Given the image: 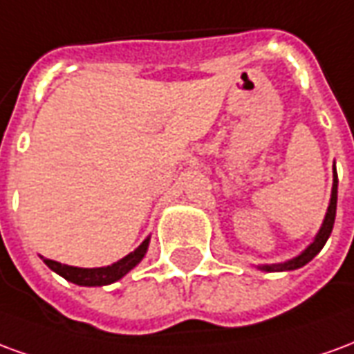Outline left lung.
I'll list each match as a JSON object with an SVG mask.
<instances>
[{"mask_svg": "<svg viewBox=\"0 0 354 354\" xmlns=\"http://www.w3.org/2000/svg\"><path fill=\"white\" fill-rule=\"evenodd\" d=\"M335 207H337V172H335V162H334V184H332V197H330V205H328V212L324 216V222L320 225V231L317 233V237L313 241L311 245L305 248L304 252L292 258V260L284 261V263H273V266H260V269L263 271H294V269H299L304 267L305 263L317 256V254L322 250V246L326 245L330 233L334 230V220H335Z\"/></svg>", "mask_w": 354, "mask_h": 354, "instance_id": "8db88e82", "label": "left lung"}]
</instances>
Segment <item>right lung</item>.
Returning <instances> with one entry per match:
<instances>
[{
  "mask_svg": "<svg viewBox=\"0 0 354 354\" xmlns=\"http://www.w3.org/2000/svg\"><path fill=\"white\" fill-rule=\"evenodd\" d=\"M147 246H149V237L142 243V245L131 252L129 256H124L123 260L115 261L108 267H93V269H85V267H72L64 266V263H58L55 260H47L43 258V261L47 266L58 273L60 277H64L66 281L73 282V284H80V286H106L111 282L119 281L121 277L131 271L132 267H136L142 261V258L146 256Z\"/></svg>",
  "mask_w": 354,
  "mask_h": 354,
  "instance_id": "obj_1",
  "label": "right lung"
}]
</instances>
